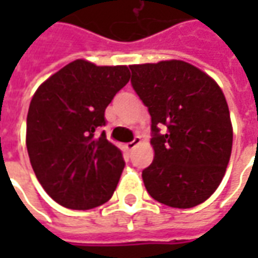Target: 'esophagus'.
Returning a JSON list of instances; mask_svg holds the SVG:
<instances>
[{
  "label": "esophagus",
  "instance_id": "34e87169",
  "mask_svg": "<svg viewBox=\"0 0 258 258\" xmlns=\"http://www.w3.org/2000/svg\"><path fill=\"white\" fill-rule=\"evenodd\" d=\"M141 142V138L140 137H135L134 140L131 141V142H128V144H127V145H125V148H127V149H128V151H133V149H134L135 146L138 145V144H140Z\"/></svg>",
  "mask_w": 258,
  "mask_h": 258
}]
</instances>
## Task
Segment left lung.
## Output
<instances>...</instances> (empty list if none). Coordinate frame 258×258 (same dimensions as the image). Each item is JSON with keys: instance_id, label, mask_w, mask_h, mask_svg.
I'll use <instances>...</instances> for the list:
<instances>
[{"instance_id": "obj_1", "label": "left lung", "mask_w": 258, "mask_h": 258, "mask_svg": "<svg viewBox=\"0 0 258 258\" xmlns=\"http://www.w3.org/2000/svg\"><path fill=\"white\" fill-rule=\"evenodd\" d=\"M130 69L131 85L152 120L155 159L142 171L148 194L178 209L203 203L218 188L232 151V124L221 88L182 60Z\"/></svg>"}]
</instances>
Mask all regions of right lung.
<instances>
[{"mask_svg": "<svg viewBox=\"0 0 258 258\" xmlns=\"http://www.w3.org/2000/svg\"><path fill=\"white\" fill-rule=\"evenodd\" d=\"M127 66L77 59L42 83L27 113L26 145L37 179L56 203L88 210L112 198L123 153L106 140L105 110L128 83Z\"/></svg>", "mask_w": 258, "mask_h": 258, "instance_id": "obj_1", "label": "right lung"}]
</instances>
